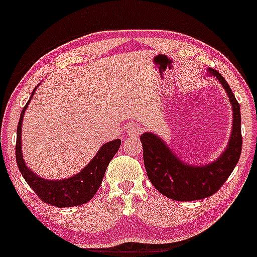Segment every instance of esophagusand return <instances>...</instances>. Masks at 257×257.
I'll use <instances>...</instances> for the list:
<instances>
[{
	"mask_svg": "<svg viewBox=\"0 0 257 257\" xmlns=\"http://www.w3.org/2000/svg\"><path fill=\"white\" fill-rule=\"evenodd\" d=\"M126 132H127L128 136H139L140 135V128L137 126L130 125L127 128H126Z\"/></svg>",
	"mask_w": 257,
	"mask_h": 257,
	"instance_id": "34e87169",
	"label": "esophagus"
}]
</instances>
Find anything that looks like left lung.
Listing matches in <instances>:
<instances>
[{
  "instance_id": "1",
  "label": "left lung",
  "mask_w": 257,
  "mask_h": 257,
  "mask_svg": "<svg viewBox=\"0 0 257 257\" xmlns=\"http://www.w3.org/2000/svg\"><path fill=\"white\" fill-rule=\"evenodd\" d=\"M209 73L223 84L234 112L231 137L226 150L215 162L204 167L184 165L160 137L153 134H144L140 137L148 179L161 194L173 200L189 202L210 197L225 183L239 162L242 147L240 105L224 76L214 69H209Z\"/></svg>"
}]
</instances>
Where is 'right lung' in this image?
I'll use <instances>...</instances> for the list:
<instances>
[{
  "instance_id": "obj_1",
  "label": "right lung",
  "mask_w": 257,
  "mask_h": 257,
  "mask_svg": "<svg viewBox=\"0 0 257 257\" xmlns=\"http://www.w3.org/2000/svg\"><path fill=\"white\" fill-rule=\"evenodd\" d=\"M37 89V88H36ZM34 89V90H36ZM33 90V92H34ZM32 92V96H33ZM31 96V99H32ZM31 99L23 107L21 112L20 122L17 126V141H16V161H17L18 169L22 173L23 178L28 183L33 192L39 197V199L50 205L58 208L76 207L88 203L95 195L99 189L104 178L105 171L109 166L110 161L117 152L121 145V140L107 142L102 145L99 152L96 153L91 162L78 174L68 179H60V181H47L41 178L33 172H31L23 161L22 150H21V126H22V118L25 115L26 107L30 104Z\"/></svg>"
}]
</instances>
